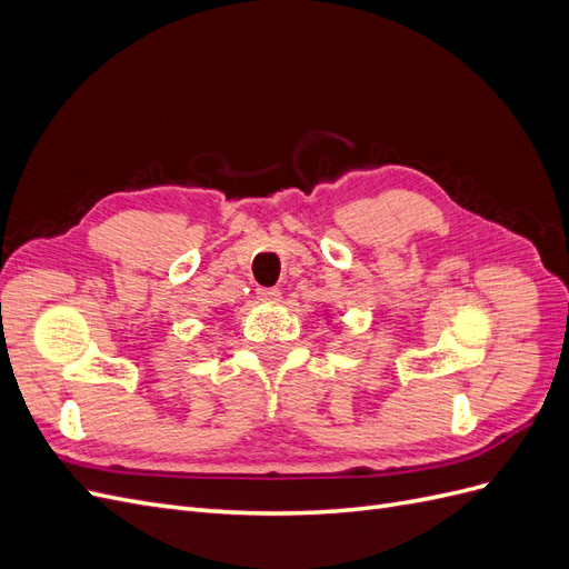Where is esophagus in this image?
Returning <instances> with one entry per match:
<instances>
[{
  "label": "esophagus",
  "instance_id": "34e87169",
  "mask_svg": "<svg viewBox=\"0 0 569 569\" xmlns=\"http://www.w3.org/2000/svg\"><path fill=\"white\" fill-rule=\"evenodd\" d=\"M256 295H258V299L268 301V303L280 301V289H278V287H258Z\"/></svg>",
  "mask_w": 569,
  "mask_h": 569
}]
</instances>
